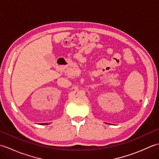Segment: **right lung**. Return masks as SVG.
<instances>
[{"label": "right lung", "instance_id": "add662e5", "mask_svg": "<svg viewBox=\"0 0 159 159\" xmlns=\"http://www.w3.org/2000/svg\"><path fill=\"white\" fill-rule=\"evenodd\" d=\"M46 124V123L45 124Z\"/></svg>", "mask_w": 159, "mask_h": 159}]
</instances>
